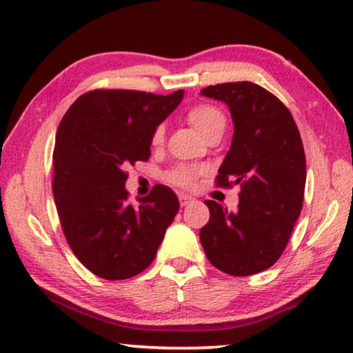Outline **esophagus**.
<instances>
[{
  "instance_id": "obj_1",
  "label": "esophagus",
  "mask_w": 353,
  "mask_h": 353,
  "mask_svg": "<svg viewBox=\"0 0 353 353\" xmlns=\"http://www.w3.org/2000/svg\"><path fill=\"white\" fill-rule=\"evenodd\" d=\"M192 201H194V198L190 196V194H185V193H179V203H181V206H188Z\"/></svg>"
}]
</instances>
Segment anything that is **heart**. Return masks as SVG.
<instances>
[{"mask_svg":"<svg viewBox=\"0 0 353 353\" xmlns=\"http://www.w3.org/2000/svg\"><path fill=\"white\" fill-rule=\"evenodd\" d=\"M187 122L190 123L204 139H210L212 136H217L225 131L227 126V117L225 114L214 104L201 103L188 109L187 112ZM165 141V128L163 126H157L152 133L150 143L154 147H160ZM206 170L199 166H190V165H181L176 166L170 174H168V182L172 183L179 188H193L196 185V181L199 176H203Z\"/></svg>","mask_w":353,"mask_h":353,"instance_id":"b5f03b06","label":"heart"}]
</instances>
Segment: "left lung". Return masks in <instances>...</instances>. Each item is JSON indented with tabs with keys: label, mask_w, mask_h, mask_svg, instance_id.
<instances>
[{
	"label": "left lung",
	"mask_w": 353,
	"mask_h": 353,
	"mask_svg": "<svg viewBox=\"0 0 353 353\" xmlns=\"http://www.w3.org/2000/svg\"><path fill=\"white\" fill-rule=\"evenodd\" d=\"M201 94L228 104L233 143L215 177L217 187L241 185L236 212L212 199L199 230L208 260L231 276H252L281 259L301 214L306 155L298 126L281 99L254 82H227Z\"/></svg>",
	"instance_id": "8db88e82"
}]
</instances>
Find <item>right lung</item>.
I'll return each mask as SVG.
<instances>
[{
  "label": "right lung",
  "instance_id": "obj_1",
  "mask_svg": "<svg viewBox=\"0 0 353 353\" xmlns=\"http://www.w3.org/2000/svg\"><path fill=\"white\" fill-rule=\"evenodd\" d=\"M183 97L97 90L79 97L57 130L54 192L63 234L94 276L122 281L154 261L179 210L171 188L155 185L128 203L126 168L150 157V139Z\"/></svg>",
  "mask_w": 353,
  "mask_h": 353
}]
</instances>
